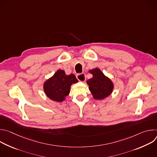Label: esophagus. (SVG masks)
Wrapping results in <instances>:
<instances>
[{
	"mask_svg": "<svg viewBox=\"0 0 157 157\" xmlns=\"http://www.w3.org/2000/svg\"><path fill=\"white\" fill-rule=\"evenodd\" d=\"M77 79L81 82H84L86 81V75L84 73H82V74H78L76 76Z\"/></svg>",
	"mask_w": 157,
	"mask_h": 157,
	"instance_id": "1",
	"label": "esophagus"
}]
</instances>
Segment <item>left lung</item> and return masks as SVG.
<instances>
[{"label":"left lung","instance_id":"left-lung-1","mask_svg":"<svg viewBox=\"0 0 157 157\" xmlns=\"http://www.w3.org/2000/svg\"><path fill=\"white\" fill-rule=\"evenodd\" d=\"M89 73L93 75V78L88 79L86 83L93 98L96 100H102L109 96L114 87L111 79L98 68L90 70Z\"/></svg>","mask_w":157,"mask_h":157}]
</instances>
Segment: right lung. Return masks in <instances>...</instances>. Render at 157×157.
<instances>
[{
	"label": "right lung",
	"mask_w": 157,
	"mask_h": 157,
	"mask_svg": "<svg viewBox=\"0 0 157 157\" xmlns=\"http://www.w3.org/2000/svg\"><path fill=\"white\" fill-rule=\"evenodd\" d=\"M78 82V80L73 74L66 75L64 70H58L52 77L44 81V93L50 99L61 102L70 94L71 85Z\"/></svg>",
	"instance_id": "right-lung-1"
}]
</instances>
